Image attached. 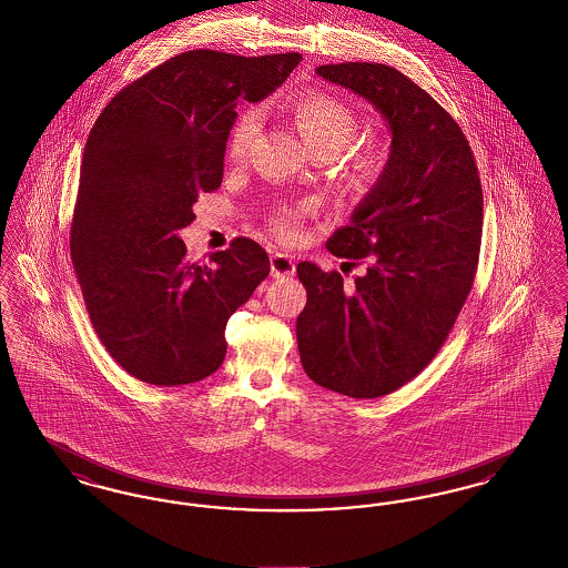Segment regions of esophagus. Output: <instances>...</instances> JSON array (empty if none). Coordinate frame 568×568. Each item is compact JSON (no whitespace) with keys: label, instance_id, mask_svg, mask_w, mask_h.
<instances>
[{"label":"esophagus","instance_id":"1","mask_svg":"<svg viewBox=\"0 0 568 568\" xmlns=\"http://www.w3.org/2000/svg\"><path fill=\"white\" fill-rule=\"evenodd\" d=\"M271 272L274 278H285V276H294L296 264L290 255L283 253H274L271 257Z\"/></svg>","mask_w":568,"mask_h":568}]
</instances>
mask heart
I'll use <instances>...</instances> for the list:
<instances>
[{
    "mask_svg": "<svg viewBox=\"0 0 568 568\" xmlns=\"http://www.w3.org/2000/svg\"><path fill=\"white\" fill-rule=\"evenodd\" d=\"M290 112L294 116L296 130L302 135L304 144L313 151V155L332 158L341 153L355 130H357V116L343 100L322 93V91H306L300 93L292 102ZM257 132V114L253 110H244L232 125L230 140H227V155L230 160L239 162L243 160L251 146V140ZM385 146L381 142H364L352 149L345 155L343 174L347 183L357 190L371 187L378 181L385 168ZM272 232L283 243H296L297 232L296 216L292 213L272 219Z\"/></svg>",
    "mask_w": 568,
    "mask_h": 568,
    "instance_id": "b5f03b06",
    "label": "heart"
}]
</instances>
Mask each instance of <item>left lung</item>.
<instances>
[{
	"label": "left lung",
	"instance_id": "1",
	"mask_svg": "<svg viewBox=\"0 0 568 568\" xmlns=\"http://www.w3.org/2000/svg\"><path fill=\"white\" fill-rule=\"evenodd\" d=\"M315 72L368 100L392 146L352 223L325 243L336 257L366 260V272L349 287L336 271L297 264L308 296L300 362L325 389L378 398L417 377L456 324L477 272L484 191L458 123L403 72L364 61Z\"/></svg>",
	"mask_w": 568,
	"mask_h": 568
}]
</instances>
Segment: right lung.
Returning <instances> with one entry per match:
<instances>
[{"instance_id": "obj_1", "label": "right lung", "mask_w": 568, "mask_h": 568, "mask_svg": "<svg viewBox=\"0 0 568 568\" xmlns=\"http://www.w3.org/2000/svg\"><path fill=\"white\" fill-rule=\"evenodd\" d=\"M300 53L187 51L121 89L84 144L70 255L102 345L132 377L187 385L213 375L225 324L268 276V253L236 239L193 264L179 230L223 179L241 102L287 81Z\"/></svg>"}]
</instances>
